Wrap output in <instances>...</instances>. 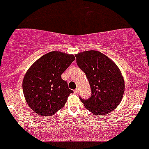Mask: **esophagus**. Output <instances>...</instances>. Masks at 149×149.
Masks as SVG:
<instances>
[{"label":"esophagus","mask_w":149,"mask_h":149,"mask_svg":"<svg viewBox=\"0 0 149 149\" xmlns=\"http://www.w3.org/2000/svg\"><path fill=\"white\" fill-rule=\"evenodd\" d=\"M74 93H75V94H78V93H79V90H78V88H77V89L74 90Z\"/></svg>","instance_id":"34e87169"}]
</instances>
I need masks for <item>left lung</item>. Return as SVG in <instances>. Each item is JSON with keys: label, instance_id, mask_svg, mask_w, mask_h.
Instances as JSON below:
<instances>
[{"label": "left lung", "instance_id": "obj_1", "mask_svg": "<svg viewBox=\"0 0 149 149\" xmlns=\"http://www.w3.org/2000/svg\"><path fill=\"white\" fill-rule=\"evenodd\" d=\"M77 64L86 74L91 89L87 100H80L95 115L111 113L120 104L125 91V80L117 65L99 51L91 50L75 55Z\"/></svg>", "mask_w": 149, "mask_h": 149}]
</instances>
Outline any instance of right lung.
Instances as JSON below:
<instances>
[{
	"label": "right lung",
	"mask_w": 149,
	"mask_h": 149,
	"mask_svg": "<svg viewBox=\"0 0 149 149\" xmlns=\"http://www.w3.org/2000/svg\"><path fill=\"white\" fill-rule=\"evenodd\" d=\"M73 55L51 51L43 55L26 71L22 89L30 108L41 116H51L63 108L72 90L61 74L74 61Z\"/></svg>",
	"instance_id": "right-lung-1"
}]
</instances>
